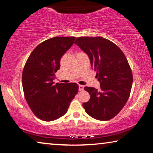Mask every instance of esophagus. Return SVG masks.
Segmentation results:
<instances>
[{"label": "esophagus", "instance_id": "obj_1", "mask_svg": "<svg viewBox=\"0 0 153 153\" xmlns=\"http://www.w3.org/2000/svg\"><path fill=\"white\" fill-rule=\"evenodd\" d=\"M84 90V86L82 85H79V91H82Z\"/></svg>", "mask_w": 153, "mask_h": 153}]
</instances>
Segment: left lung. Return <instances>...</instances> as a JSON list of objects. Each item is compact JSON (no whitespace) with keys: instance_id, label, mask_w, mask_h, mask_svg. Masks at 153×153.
Returning <instances> with one entry per match:
<instances>
[{"instance_id":"obj_1","label":"left lung","mask_w":153,"mask_h":153,"mask_svg":"<svg viewBox=\"0 0 153 153\" xmlns=\"http://www.w3.org/2000/svg\"><path fill=\"white\" fill-rule=\"evenodd\" d=\"M75 43L88 55L100 82L99 91L84 87L91 98L83 107L94 119L110 120L120 112L130 95L133 75L127 58L117 45L103 37H77Z\"/></svg>"}]
</instances>
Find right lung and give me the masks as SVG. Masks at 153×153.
<instances>
[{
  "label": "right lung",
  "instance_id": "1",
  "mask_svg": "<svg viewBox=\"0 0 153 153\" xmlns=\"http://www.w3.org/2000/svg\"><path fill=\"white\" fill-rule=\"evenodd\" d=\"M76 39H49L35 48L26 62L22 77L24 97L34 114L41 120L52 121L65 115L77 94L76 83L53 82L60 59Z\"/></svg>",
  "mask_w": 153,
  "mask_h": 153
}]
</instances>
